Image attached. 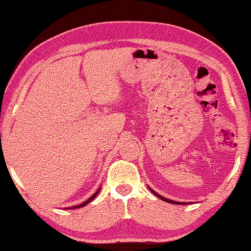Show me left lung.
Instances as JSON below:
<instances>
[{
    "label": "left lung",
    "instance_id": "left-lung-1",
    "mask_svg": "<svg viewBox=\"0 0 251 251\" xmlns=\"http://www.w3.org/2000/svg\"><path fill=\"white\" fill-rule=\"evenodd\" d=\"M151 190V188H150ZM151 192H153L154 194L156 195L157 198H160L161 200L162 201H166V202H169V203H173V204H187V203H184V202H177V201H174V200H169V199H167V198H163L162 195H160V194H157V193H155V192H154L153 190H151Z\"/></svg>",
    "mask_w": 251,
    "mask_h": 251
}]
</instances>
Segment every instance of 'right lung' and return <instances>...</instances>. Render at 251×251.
Masks as SVG:
<instances>
[{"mask_svg": "<svg viewBox=\"0 0 251 251\" xmlns=\"http://www.w3.org/2000/svg\"><path fill=\"white\" fill-rule=\"evenodd\" d=\"M99 190H100V188H99ZM99 190H98L97 192H96V193H95L94 195H92V197H91V198H89L87 201H85V202H83V203H81V204H78V205H75V207H73V208H72V209H76V208H81V207H84V205H87V204L89 203V202H90V201H92V200H94V199H95L96 197H97V194L99 193Z\"/></svg>", "mask_w": 251, "mask_h": 251, "instance_id": "obj_1", "label": "right lung"}]
</instances>
